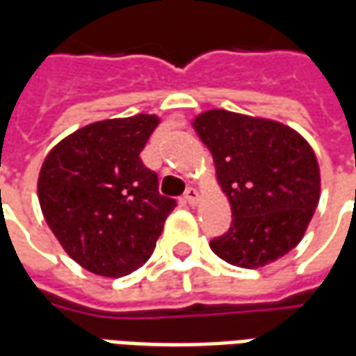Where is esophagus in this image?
<instances>
[{
	"label": "esophagus",
	"mask_w": 356,
	"mask_h": 356,
	"mask_svg": "<svg viewBox=\"0 0 356 356\" xmlns=\"http://www.w3.org/2000/svg\"><path fill=\"white\" fill-rule=\"evenodd\" d=\"M185 200L191 204V206H196L198 204V200H200V193L196 191V188H186V193H185Z\"/></svg>",
	"instance_id": "34e87169"
}]
</instances>
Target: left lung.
I'll use <instances>...</instances> for the list:
<instances>
[{"mask_svg":"<svg viewBox=\"0 0 356 356\" xmlns=\"http://www.w3.org/2000/svg\"><path fill=\"white\" fill-rule=\"evenodd\" d=\"M229 198L231 229L209 248L223 261L259 268L298 246L321 200L313 147L276 120L211 108L191 122Z\"/></svg>","mask_w":356,"mask_h":356,"instance_id":"8db88e82","label":"left lung"}]
</instances>
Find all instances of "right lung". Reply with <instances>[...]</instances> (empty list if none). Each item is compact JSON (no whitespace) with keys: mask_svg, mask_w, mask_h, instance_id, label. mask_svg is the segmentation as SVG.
I'll return each instance as SVG.
<instances>
[{"mask_svg":"<svg viewBox=\"0 0 356 356\" xmlns=\"http://www.w3.org/2000/svg\"><path fill=\"white\" fill-rule=\"evenodd\" d=\"M160 118L101 120L57 143L38 177L42 213L74 261L99 276L137 270L154 252L175 200L158 194V177L140 150Z\"/></svg>","mask_w":356,"mask_h":356,"instance_id":"add662e5","label":"right lung"}]
</instances>
